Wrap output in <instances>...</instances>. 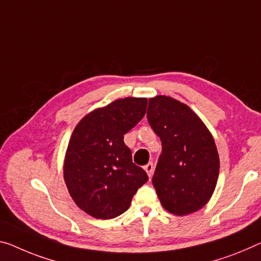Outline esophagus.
Masks as SVG:
<instances>
[{"instance_id":"34e87169","label":"esophagus","mask_w":261,"mask_h":261,"mask_svg":"<svg viewBox=\"0 0 261 261\" xmlns=\"http://www.w3.org/2000/svg\"><path fill=\"white\" fill-rule=\"evenodd\" d=\"M144 170L147 171L148 176H149V177H151V176H153V172H154V164L151 163V162L146 164V166H144Z\"/></svg>"}]
</instances>
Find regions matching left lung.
Instances as JSON below:
<instances>
[{
    "mask_svg": "<svg viewBox=\"0 0 261 261\" xmlns=\"http://www.w3.org/2000/svg\"><path fill=\"white\" fill-rule=\"evenodd\" d=\"M147 119L162 143L153 176L160 202L177 216L202 209L219 174V156L210 132L189 107L166 95L149 99Z\"/></svg>",
    "mask_w": 261,
    "mask_h": 261,
    "instance_id": "left-lung-1",
    "label": "left lung"
}]
</instances>
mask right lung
Instances as JSON below:
<instances>
[{
	"instance_id": "right-lung-1",
	"label": "right lung",
	"mask_w": 261,
	"mask_h": 261,
	"mask_svg": "<svg viewBox=\"0 0 261 261\" xmlns=\"http://www.w3.org/2000/svg\"><path fill=\"white\" fill-rule=\"evenodd\" d=\"M146 98H125L87 114L70 139L64 179L75 204L92 217L123 214L148 175L132 160L123 135L146 114Z\"/></svg>"
}]
</instances>
